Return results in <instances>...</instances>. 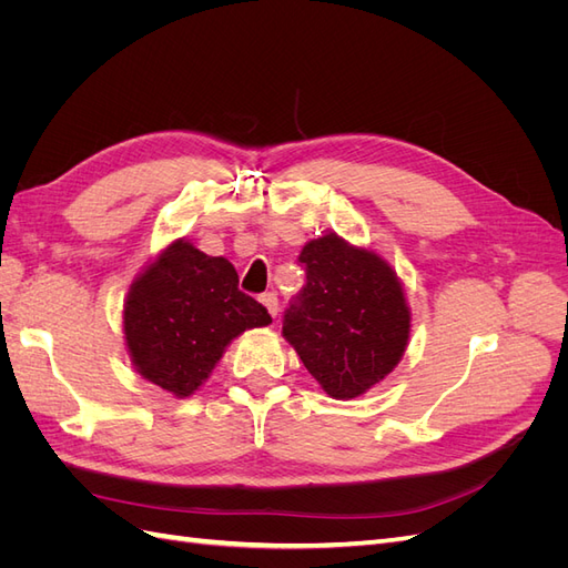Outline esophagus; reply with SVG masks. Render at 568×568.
Instances as JSON below:
<instances>
[{"instance_id": "esophagus-1", "label": "esophagus", "mask_w": 568, "mask_h": 568, "mask_svg": "<svg viewBox=\"0 0 568 568\" xmlns=\"http://www.w3.org/2000/svg\"><path fill=\"white\" fill-rule=\"evenodd\" d=\"M261 301H263V305L267 307V313H270L272 317L280 315V301H277V296H274V294H265Z\"/></svg>"}]
</instances>
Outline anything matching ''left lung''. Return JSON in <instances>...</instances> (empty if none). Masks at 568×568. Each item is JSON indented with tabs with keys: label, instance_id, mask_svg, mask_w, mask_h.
I'll list each match as a JSON object with an SVG mask.
<instances>
[{
	"label": "left lung",
	"instance_id": "1",
	"mask_svg": "<svg viewBox=\"0 0 568 568\" xmlns=\"http://www.w3.org/2000/svg\"><path fill=\"white\" fill-rule=\"evenodd\" d=\"M298 261L307 284L282 336L329 398L365 395L398 367L409 343L412 313L398 272L382 253L336 232L311 239Z\"/></svg>",
	"mask_w": 568,
	"mask_h": 568
}]
</instances>
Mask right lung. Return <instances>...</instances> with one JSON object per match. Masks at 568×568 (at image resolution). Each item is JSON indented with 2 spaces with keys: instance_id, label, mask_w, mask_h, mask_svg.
Returning <instances> with one entry per match:
<instances>
[{
  "instance_id": "right-lung-1",
  "label": "right lung",
  "mask_w": 568,
  "mask_h": 568,
  "mask_svg": "<svg viewBox=\"0 0 568 568\" xmlns=\"http://www.w3.org/2000/svg\"><path fill=\"white\" fill-rule=\"evenodd\" d=\"M267 324L265 307L239 291L227 257L205 255L186 236L151 257L123 303L125 348L136 374L175 398L209 382L236 336Z\"/></svg>"
}]
</instances>
